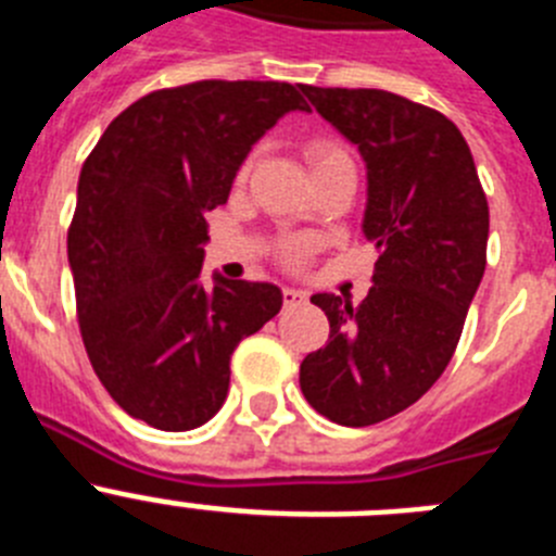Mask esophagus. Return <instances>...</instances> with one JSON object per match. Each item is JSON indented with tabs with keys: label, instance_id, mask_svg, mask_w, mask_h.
<instances>
[{
	"label": "esophagus",
	"instance_id": "obj_1",
	"mask_svg": "<svg viewBox=\"0 0 556 556\" xmlns=\"http://www.w3.org/2000/svg\"><path fill=\"white\" fill-rule=\"evenodd\" d=\"M283 303H287V306H301V303H306V292L287 287L283 289Z\"/></svg>",
	"mask_w": 556,
	"mask_h": 556
}]
</instances>
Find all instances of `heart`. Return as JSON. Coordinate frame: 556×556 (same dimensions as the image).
Masks as SVG:
<instances>
[{"mask_svg": "<svg viewBox=\"0 0 556 556\" xmlns=\"http://www.w3.org/2000/svg\"><path fill=\"white\" fill-rule=\"evenodd\" d=\"M253 161H255L253 155L244 161L242 169H239V180L248 178L250 169H253ZM306 161H308V166H312L314 178H320V175H326V172H333V169H356V164H353V155L348 152V147L339 144L337 139H312L308 141ZM308 250H312V244H308L306 239L289 236V239L278 242L275 253H278V258H281L283 264H289V267H298V264H303V258L308 255Z\"/></svg>", "mask_w": 556, "mask_h": 556, "instance_id": "1", "label": "heart"}]
</instances>
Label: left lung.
I'll return each instance as SVG.
<instances>
[{"label": "left lung", "mask_w": 556, "mask_h": 556, "mask_svg": "<svg viewBox=\"0 0 556 556\" xmlns=\"http://www.w3.org/2000/svg\"><path fill=\"white\" fill-rule=\"evenodd\" d=\"M303 94L367 164L372 287L358 306L314 294L331 333L301 365L308 404L358 429L404 412L448 367L488 264L490 208L468 141L440 111L381 88Z\"/></svg>", "instance_id": "left-lung-1"}]
</instances>
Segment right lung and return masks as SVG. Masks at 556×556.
Wrapping results in <instances>:
<instances>
[{"instance_id": "add662e5", "label": "right lung", "mask_w": 556, "mask_h": 556, "mask_svg": "<svg viewBox=\"0 0 556 556\" xmlns=\"http://www.w3.org/2000/svg\"><path fill=\"white\" fill-rule=\"evenodd\" d=\"M289 111L275 80H198L132 102L88 152L68 225L80 337L108 395L161 431H189L228 397L230 356L281 312L275 283H200L205 214L250 147Z\"/></svg>"}]
</instances>
